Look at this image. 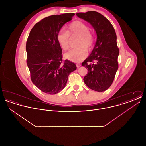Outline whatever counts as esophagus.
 I'll return each mask as SVG.
<instances>
[{
  "mask_svg": "<svg viewBox=\"0 0 146 146\" xmlns=\"http://www.w3.org/2000/svg\"><path fill=\"white\" fill-rule=\"evenodd\" d=\"M76 66L77 68H79V67H80L81 66V64H80V63H76Z\"/></svg>",
  "mask_w": 146,
  "mask_h": 146,
  "instance_id": "obj_1",
  "label": "esophagus"
}]
</instances>
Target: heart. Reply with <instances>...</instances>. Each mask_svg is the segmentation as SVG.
<instances>
[{
	"instance_id": "obj_1",
	"label": "heart",
	"mask_w": 146,
	"mask_h": 146,
	"mask_svg": "<svg viewBox=\"0 0 146 146\" xmlns=\"http://www.w3.org/2000/svg\"><path fill=\"white\" fill-rule=\"evenodd\" d=\"M89 26L81 21L72 22L68 26L67 31L61 29L57 34V40L63 50L70 48V38L79 37L76 42L78 48L71 49L65 54L66 57L70 61L79 62L83 60L88 56V50L92 48L95 36L89 31Z\"/></svg>"
}]
</instances>
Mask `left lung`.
Returning a JSON list of instances; mask_svg holds the SVG:
<instances>
[{
	"mask_svg": "<svg viewBox=\"0 0 146 146\" xmlns=\"http://www.w3.org/2000/svg\"><path fill=\"white\" fill-rule=\"evenodd\" d=\"M76 15L89 22L97 34L94 48L82 63L88 71L84 78V83L93 90L104 91L111 86L118 69L119 50L115 31L110 21L98 12L90 11Z\"/></svg>",
	"mask_w": 146,
	"mask_h": 146,
	"instance_id": "1",
	"label": "left lung"
}]
</instances>
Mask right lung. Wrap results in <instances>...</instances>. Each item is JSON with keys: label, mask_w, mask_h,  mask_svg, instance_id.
Listing matches in <instances>:
<instances>
[{"label": "right lung", "mask_w": 146, "mask_h": 146, "mask_svg": "<svg viewBox=\"0 0 146 146\" xmlns=\"http://www.w3.org/2000/svg\"><path fill=\"white\" fill-rule=\"evenodd\" d=\"M74 13L51 15L37 22L26 42L27 64L32 83L42 92L56 94L63 89L71 72L76 69L74 63L62 60V49L57 34Z\"/></svg>", "instance_id": "right-lung-1"}]
</instances>
